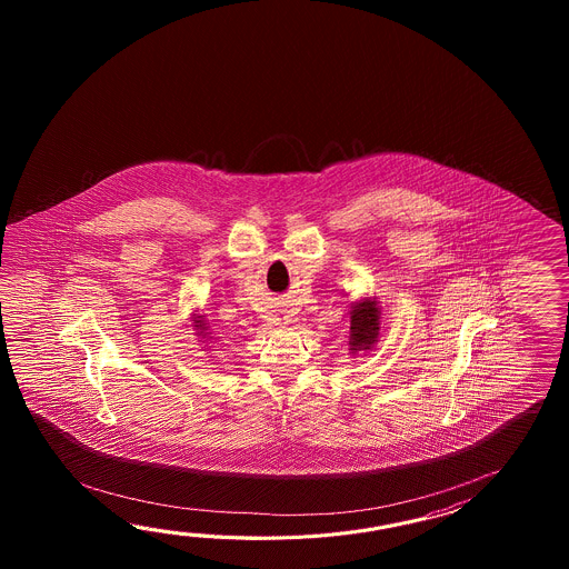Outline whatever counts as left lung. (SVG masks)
Segmentation results:
<instances>
[{
	"instance_id": "8db88e82",
	"label": "left lung",
	"mask_w": 569,
	"mask_h": 569,
	"mask_svg": "<svg viewBox=\"0 0 569 569\" xmlns=\"http://www.w3.org/2000/svg\"><path fill=\"white\" fill-rule=\"evenodd\" d=\"M380 338V307L372 297L351 302L350 353L375 350Z\"/></svg>"
}]
</instances>
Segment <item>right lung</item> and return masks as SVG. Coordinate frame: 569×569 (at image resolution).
<instances>
[{"label":"right lung","instance_id":"add662e5","mask_svg":"<svg viewBox=\"0 0 569 569\" xmlns=\"http://www.w3.org/2000/svg\"><path fill=\"white\" fill-rule=\"evenodd\" d=\"M203 317H206V315H194L193 317L194 331H197V336H201V338H206L207 333H209V331H207V323L203 321Z\"/></svg>","mask_w":569,"mask_h":569}]
</instances>
